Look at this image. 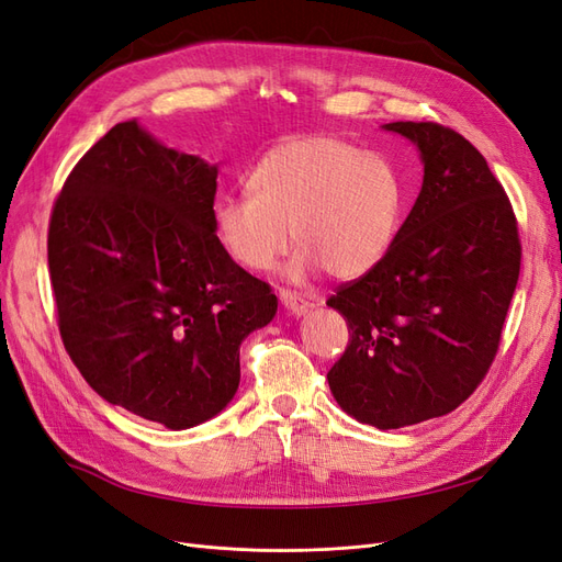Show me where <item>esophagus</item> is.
<instances>
[{"label": "esophagus", "mask_w": 562, "mask_h": 562, "mask_svg": "<svg viewBox=\"0 0 562 562\" xmlns=\"http://www.w3.org/2000/svg\"><path fill=\"white\" fill-rule=\"evenodd\" d=\"M279 297H281L283 307H285L288 312H293L295 316H302L304 312H310V307H312V304H310L307 300H304V297L297 295V293H293V291H281Z\"/></svg>", "instance_id": "esophagus-1"}]
</instances>
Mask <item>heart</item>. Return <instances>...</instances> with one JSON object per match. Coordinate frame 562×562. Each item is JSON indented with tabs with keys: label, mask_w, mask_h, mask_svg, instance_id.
Instances as JSON below:
<instances>
[{
	"label": "heart",
	"mask_w": 562,
	"mask_h": 562,
	"mask_svg": "<svg viewBox=\"0 0 562 562\" xmlns=\"http://www.w3.org/2000/svg\"><path fill=\"white\" fill-rule=\"evenodd\" d=\"M248 196L213 206L217 244L250 271L274 267L300 246L288 277L304 281L323 267L359 279L389 252L401 223L403 187L389 161L330 135H304L271 147L252 166Z\"/></svg>",
	"instance_id": "obj_1"
}]
</instances>
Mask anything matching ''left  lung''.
<instances>
[{
    "label": "left lung",
    "instance_id": "8db88e82",
    "mask_svg": "<svg viewBox=\"0 0 562 562\" xmlns=\"http://www.w3.org/2000/svg\"><path fill=\"white\" fill-rule=\"evenodd\" d=\"M419 149L422 190L382 262L337 288L349 345L328 384L347 415L401 429L452 413L490 370L520 274L512 201L464 135L394 122Z\"/></svg>",
    "mask_w": 562,
    "mask_h": 562
}]
</instances>
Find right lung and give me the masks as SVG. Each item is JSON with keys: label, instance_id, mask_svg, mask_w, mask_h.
I'll list each match as a JSON object with an SVG mask.
<instances>
[{"label": "right lung", "instance_id": "1", "mask_svg": "<svg viewBox=\"0 0 562 562\" xmlns=\"http://www.w3.org/2000/svg\"><path fill=\"white\" fill-rule=\"evenodd\" d=\"M215 180L131 119L79 159L48 225L70 359L98 396L173 431L225 411L241 342L279 304L217 244Z\"/></svg>", "mask_w": 562, "mask_h": 562}]
</instances>
